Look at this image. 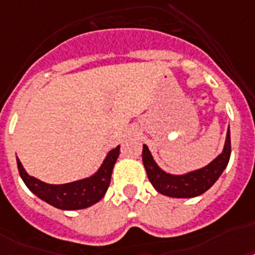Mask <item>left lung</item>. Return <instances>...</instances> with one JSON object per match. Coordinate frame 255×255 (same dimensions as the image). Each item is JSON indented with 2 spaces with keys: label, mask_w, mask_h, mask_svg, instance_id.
<instances>
[{
  "label": "left lung",
  "mask_w": 255,
  "mask_h": 255,
  "mask_svg": "<svg viewBox=\"0 0 255 255\" xmlns=\"http://www.w3.org/2000/svg\"><path fill=\"white\" fill-rule=\"evenodd\" d=\"M231 157V132H227L224 150L211 163L199 170L183 175L167 174L153 160L148 146H142V163L149 181L160 194L171 198H194L206 192L224 171Z\"/></svg>",
  "instance_id": "1"
}]
</instances>
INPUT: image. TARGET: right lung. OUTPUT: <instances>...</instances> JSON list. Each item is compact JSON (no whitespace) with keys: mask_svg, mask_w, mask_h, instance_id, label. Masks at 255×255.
Segmentation results:
<instances>
[{"mask_svg":"<svg viewBox=\"0 0 255 255\" xmlns=\"http://www.w3.org/2000/svg\"><path fill=\"white\" fill-rule=\"evenodd\" d=\"M119 149L121 146H117L109 152L102 166L99 167V170L93 177L72 183H65V185H48L36 178L30 177L18 158H16V165L20 178L23 179L27 187L41 200L60 210H82L93 206L105 196L111 181L114 165L119 156Z\"/></svg>","mask_w":255,"mask_h":255,"instance_id":"right-lung-1","label":"right lung"}]
</instances>
